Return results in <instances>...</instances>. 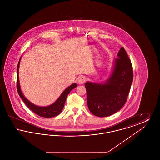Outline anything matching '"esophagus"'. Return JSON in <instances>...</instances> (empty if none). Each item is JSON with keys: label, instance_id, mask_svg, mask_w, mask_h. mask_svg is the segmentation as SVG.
Here are the masks:
<instances>
[{"label": "esophagus", "instance_id": "esophagus-1", "mask_svg": "<svg viewBox=\"0 0 160 160\" xmlns=\"http://www.w3.org/2000/svg\"><path fill=\"white\" fill-rule=\"evenodd\" d=\"M86 80V78L84 77L81 76L78 78L77 82L79 84H83L84 83Z\"/></svg>", "mask_w": 160, "mask_h": 160}]
</instances>
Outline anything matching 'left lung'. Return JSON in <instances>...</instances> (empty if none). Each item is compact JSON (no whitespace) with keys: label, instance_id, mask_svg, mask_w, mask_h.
<instances>
[{"label":"left lung","instance_id":"obj_1","mask_svg":"<svg viewBox=\"0 0 160 160\" xmlns=\"http://www.w3.org/2000/svg\"><path fill=\"white\" fill-rule=\"evenodd\" d=\"M115 59L112 71L103 83L87 82V104L92 113L106 117L120 110L125 104L133 80L129 57L122 47Z\"/></svg>","mask_w":160,"mask_h":160}]
</instances>
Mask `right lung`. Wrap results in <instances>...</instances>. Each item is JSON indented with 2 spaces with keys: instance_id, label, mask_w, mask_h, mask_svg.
<instances>
[{
  "instance_id": "add662e5",
  "label": "right lung",
  "mask_w": 160,
  "mask_h": 160,
  "mask_svg": "<svg viewBox=\"0 0 160 160\" xmlns=\"http://www.w3.org/2000/svg\"><path fill=\"white\" fill-rule=\"evenodd\" d=\"M20 60H21V58L19 60L18 65H17V91H18L20 97L24 101L25 104L35 113L38 114V116H39L43 117V118H53V117L59 115L63 110L65 101H66L67 97L69 93L73 89L76 88L77 84H72L67 89H65V91L62 93L60 97L56 99V101L52 104L46 107L36 106L34 104L32 103L31 101H29L24 96L22 90H21L20 82H19V76H18V74H19L18 73V70H19L18 68H19L20 63Z\"/></svg>"
}]
</instances>
